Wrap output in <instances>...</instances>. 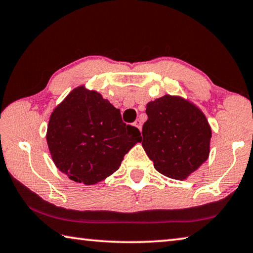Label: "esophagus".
Wrapping results in <instances>:
<instances>
[{"label": "esophagus", "instance_id": "esophagus-1", "mask_svg": "<svg viewBox=\"0 0 253 253\" xmlns=\"http://www.w3.org/2000/svg\"><path fill=\"white\" fill-rule=\"evenodd\" d=\"M134 126H135V127H137L138 129L141 130V129H142V122H141V120H139V119H136V120H135V123H134Z\"/></svg>", "mask_w": 253, "mask_h": 253}]
</instances>
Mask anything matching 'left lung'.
Segmentation results:
<instances>
[{
    "mask_svg": "<svg viewBox=\"0 0 253 253\" xmlns=\"http://www.w3.org/2000/svg\"><path fill=\"white\" fill-rule=\"evenodd\" d=\"M146 114L141 142L156 171L182 180L208 159L211 130L197 107L164 95L147 103Z\"/></svg>",
    "mask_w": 253,
    "mask_h": 253,
    "instance_id": "left-lung-1",
    "label": "left lung"
}]
</instances>
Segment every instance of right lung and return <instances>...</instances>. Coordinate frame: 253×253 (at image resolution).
Listing matches in <instances>:
<instances>
[{
	"instance_id": "obj_1",
	"label": "right lung",
	"mask_w": 253,
	"mask_h": 253,
	"mask_svg": "<svg viewBox=\"0 0 253 253\" xmlns=\"http://www.w3.org/2000/svg\"><path fill=\"white\" fill-rule=\"evenodd\" d=\"M120 110L95 91L76 87L50 116L47 143L56 167L71 180L94 184L117 171L124 155L141 142Z\"/></svg>"
}]
</instances>
